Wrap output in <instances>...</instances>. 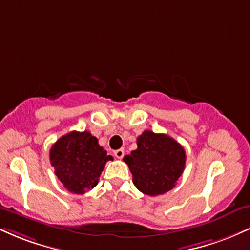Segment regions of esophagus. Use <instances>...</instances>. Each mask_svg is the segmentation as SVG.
<instances>
[{
  "label": "esophagus",
  "instance_id": "obj_1",
  "mask_svg": "<svg viewBox=\"0 0 250 250\" xmlns=\"http://www.w3.org/2000/svg\"><path fill=\"white\" fill-rule=\"evenodd\" d=\"M114 155H115L116 159H122L123 156H125V150L123 149H117V150L114 151Z\"/></svg>",
  "mask_w": 250,
  "mask_h": 250
}]
</instances>
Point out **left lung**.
Instances as JSON below:
<instances>
[{
  "mask_svg": "<svg viewBox=\"0 0 250 250\" xmlns=\"http://www.w3.org/2000/svg\"><path fill=\"white\" fill-rule=\"evenodd\" d=\"M123 161L133 174V183L149 196L162 195L175 187L186 166V151L165 134L145 130L137 137V149Z\"/></svg>",
  "mask_w": 250,
  "mask_h": 250,
  "instance_id": "obj_1",
  "label": "left lung"
}]
</instances>
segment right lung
Instances as JSON below:
<instances>
[{
	"label": "right lung",
	"instance_id": "right-lung-1",
	"mask_svg": "<svg viewBox=\"0 0 250 250\" xmlns=\"http://www.w3.org/2000/svg\"><path fill=\"white\" fill-rule=\"evenodd\" d=\"M49 156L57 179L74 194H84L95 187L105 163L113 161L89 131L63 135L53 145Z\"/></svg>",
	"mask_w": 250,
	"mask_h": 250
}]
</instances>
